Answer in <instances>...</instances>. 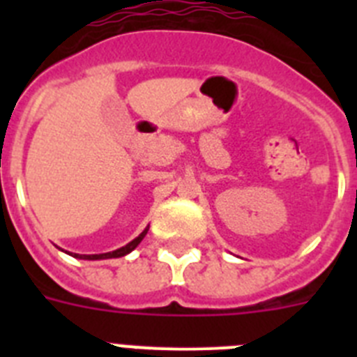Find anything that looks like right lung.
<instances>
[{
    "label": "right lung",
    "mask_w": 357,
    "mask_h": 357,
    "mask_svg": "<svg viewBox=\"0 0 357 357\" xmlns=\"http://www.w3.org/2000/svg\"><path fill=\"white\" fill-rule=\"evenodd\" d=\"M146 232H148V227H146V229L143 230V232H141L139 236H137V238H135V239H132V241L128 243V245H125V247L118 248V250L107 252V254H93V255H82V254H75V257H77V259H87V261H98V259H112V257H123V255L130 254V252L134 250V248L137 247V245H139L141 241H143V238H144V236H146Z\"/></svg>",
    "instance_id": "1"
}]
</instances>
